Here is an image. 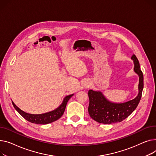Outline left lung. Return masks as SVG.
<instances>
[{"label":"left lung","mask_w":156,"mask_h":156,"mask_svg":"<svg viewBox=\"0 0 156 156\" xmlns=\"http://www.w3.org/2000/svg\"><path fill=\"white\" fill-rule=\"evenodd\" d=\"M132 59L134 62V70L139 76L138 96L128 102L117 104L108 101L101 92L89 90L88 112L90 116L96 122L103 124L121 122L130 115L138 106L144 88V76L139 62L135 55H133Z\"/></svg>","instance_id":"obj_1"}]
</instances>
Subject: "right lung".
<instances>
[{"label":"right lung","mask_w":156,"mask_h":156,"mask_svg":"<svg viewBox=\"0 0 156 156\" xmlns=\"http://www.w3.org/2000/svg\"><path fill=\"white\" fill-rule=\"evenodd\" d=\"M73 96V94L69 95L64 98L63 103L62 105L56 109L55 110L44 113V114H41V115H32L26 113L22 111L21 109L18 108L13 101H12V103L14 107V108L19 113L24 119L28 122L36 123V124H41V125H45L48 124L50 123H52L55 121H56L63 115L64 112H65L66 107L67 105V103L69 99Z\"/></svg>","instance_id":"obj_1"}]
</instances>
